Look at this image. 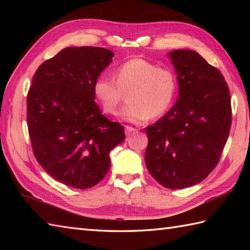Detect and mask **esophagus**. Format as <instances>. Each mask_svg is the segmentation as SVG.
<instances>
[{
  "instance_id": "1",
  "label": "esophagus",
  "mask_w": 250,
  "mask_h": 250,
  "mask_svg": "<svg viewBox=\"0 0 250 250\" xmlns=\"http://www.w3.org/2000/svg\"><path fill=\"white\" fill-rule=\"evenodd\" d=\"M135 132H137V129L132 128V126H129V125H125V135L126 136H130L133 133H135Z\"/></svg>"
}]
</instances>
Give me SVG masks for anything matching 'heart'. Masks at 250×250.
Here are the masks:
<instances>
[{"label":"heart","mask_w":250,"mask_h":250,"mask_svg":"<svg viewBox=\"0 0 250 250\" xmlns=\"http://www.w3.org/2000/svg\"><path fill=\"white\" fill-rule=\"evenodd\" d=\"M177 87V75L173 68L134 58L117 66L114 77H99L93 84V93L104 113L111 116L118 113L128 93L122 119L141 125L167 113L176 97Z\"/></svg>","instance_id":"heart-1"}]
</instances>
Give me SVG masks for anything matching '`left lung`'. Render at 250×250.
Returning a JSON list of instances; mask_svg holds the SVG:
<instances>
[{"instance_id":"obj_1","label":"left lung","mask_w":250,"mask_h":250,"mask_svg":"<svg viewBox=\"0 0 250 250\" xmlns=\"http://www.w3.org/2000/svg\"><path fill=\"white\" fill-rule=\"evenodd\" d=\"M168 57L177 73L176 103L147 126L145 163L163 187L182 189L205 179L219 162L230 133V91L218 68L193 50Z\"/></svg>"}]
</instances>
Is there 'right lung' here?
I'll return each mask as SVG.
<instances>
[{
  "instance_id": "add662e5",
  "label": "right lung",
  "mask_w": 250,
  "mask_h": 250,
  "mask_svg": "<svg viewBox=\"0 0 250 250\" xmlns=\"http://www.w3.org/2000/svg\"><path fill=\"white\" fill-rule=\"evenodd\" d=\"M101 47H67L37 68L26 97L32 149L58 182L87 189L110 167L109 151L125 139L94 102L93 84L111 62Z\"/></svg>"
}]
</instances>
